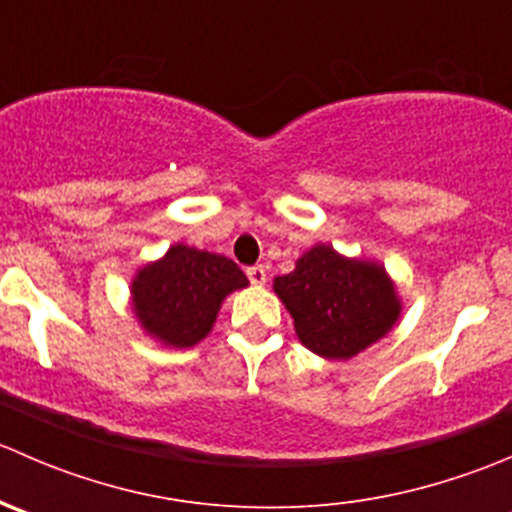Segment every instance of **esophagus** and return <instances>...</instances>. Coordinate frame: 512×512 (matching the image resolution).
Segmentation results:
<instances>
[{
  "mask_svg": "<svg viewBox=\"0 0 512 512\" xmlns=\"http://www.w3.org/2000/svg\"><path fill=\"white\" fill-rule=\"evenodd\" d=\"M247 277H250V282L255 287H262L267 282V272H265V267H262V265L250 267V270H247Z\"/></svg>",
  "mask_w": 512,
  "mask_h": 512,
  "instance_id": "34e87169",
  "label": "esophagus"
}]
</instances>
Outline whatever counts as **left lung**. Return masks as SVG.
I'll return each instance as SVG.
<instances>
[{"label": "left lung", "mask_w": 512, "mask_h": 512, "mask_svg": "<svg viewBox=\"0 0 512 512\" xmlns=\"http://www.w3.org/2000/svg\"><path fill=\"white\" fill-rule=\"evenodd\" d=\"M272 289L292 314L299 342L322 359L347 361L366 352L399 324L396 282L376 260L347 257L317 242Z\"/></svg>", "instance_id": "8db88e82"}]
</instances>
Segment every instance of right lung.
I'll return each mask as SVG.
<instances>
[{"label":"right lung","instance_id":"add662e5","mask_svg":"<svg viewBox=\"0 0 512 512\" xmlns=\"http://www.w3.org/2000/svg\"><path fill=\"white\" fill-rule=\"evenodd\" d=\"M247 285L230 257L175 242L163 257L138 267L128 289L146 337L168 349H190L213 332L227 294Z\"/></svg>","mask_w":512,"mask_h":512}]
</instances>
